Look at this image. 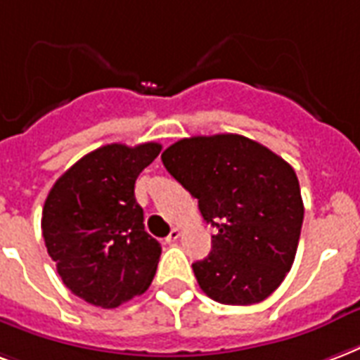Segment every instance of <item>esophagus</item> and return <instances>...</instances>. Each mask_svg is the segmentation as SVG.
Here are the masks:
<instances>
[{
	"label": "esophagus",
	"mask_w": 360,
	"mask_h": 360,
	"mask_svg": "<svg viewBox=\"0 0 360 360\" xmlns=\"http://www.w3.org/2000/svg\"><path fill=\"white\" fill-rule=\"evenodd\" d=\"M181 238V229H172V233L167 234V242H175Z\"/></svg>",
	"instance_id": "34e87169"
}]
</instances>
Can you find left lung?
Instances as JSON below:
<instances>
[{
    "label": "left lung",
    "mask_w": 360,
    "mask_h": 360,
    "mask_svg": "<svg viewBox=\"0 0 360 360\" xmlns=\"http://www.w3.org/2000/svg\"><path fill=\"white\" fill-rule=\"evenodd\" d=\"M162 162L215 227L210 255L193 263L202 292L225 305L269 297L292 269L302 233L294 167L234 133L181 139L162 153Z\"/></svg>",
    "instance_id": "1"
}]
</instances>
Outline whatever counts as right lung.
<instances>
[{"label":"right lung","instance_id":"right-lung-1","mask_svg":"<svg viewBox=\"0 0 360 360\" xmlns=\"http://www.w3.org/2000/svg\"><path fill=\"white\" fill-rule=\"evenodd\" d=\"M160 150L158 143L101 146L66 169L47 194V254L66 288L84 302L114 309L150 286L162 248L145 231L135 181Z\"/></svg>","mask_w":360,"mask_h":360}]
</instances>
